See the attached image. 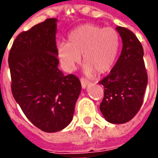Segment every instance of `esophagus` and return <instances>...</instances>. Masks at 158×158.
I'll return each instance as SVG.
<instances>
[{
	"mask_svg": "<svg viewBox=\"0 0 158 158\" xmlns=\"http://www.w3.org/2000/svg\"><path fill=\"white\" fill-rule=\"evenodd\" d=\"M80 82H81V85H82L83 89L86 88V86L89 84V81L87 79H85V78H81L80 79Z\"/></svg>",
	"mask_w": 158,
	"mask_h": 158,
	"instance_id": "34e87169",
	"label": "esophagus"
}]
</instances>
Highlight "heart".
Wrapping results in <instances>:
<instances>
[{
	"instance_id": "b5f03b06",
	"label": "heart",
	"mask_w": 158,
	"mask_h": 158,
	"mask_svg": "<svg viewBox=\"0 0 158 158\" xmlns=\"http://www.w3.org/2000/svg\"><path fill=\"white\" fill-rule=\"evenodd\" d=\"M120 35L111 27L85 24L68 36V43L58 46V58L63 67L71 71L81 62L87 73H105L115 64L120 48Z\"/></svg>"
}]
</instances>
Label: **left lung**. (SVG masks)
Wrapping results in <instances>:
<instances>
[{
	"instance_id": "1",
	"label": "left lung",
	"mask_w": 158,
	"mask_h": 158,
	"mask_svg": "<svg viewBox=\"0 0 158 158\" xmlns=\"http://www.w3.org/2000/svg\"><path fill=\"white\" fill-rule=\"evenodd\" d=\"M116 30L122 39V50L110 74L100 80L104 98L100 110L106 121L123 124L135 116L143 103L148 73L143 48L132 31L122 27Z\"/></svg>"
}]
</instances>
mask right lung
Listing matches in <instances>:
<instances>
[{
  "label": "right lung",
  "mask_w": 158,
  "mask_h": 158,
  "mask_svg": "<svg viewBox=\"0 0 158 158\" xmlns=\"http://www.w3.org/2000/svg\"><path fill=\"white\" fill-rule=\"evenodd\" d=\"M57 19L48 18L21 32L13 42L8 64L11 92L27 118L45 132H56L73 119L81 83L58 69Z\"/></svg>",
  "instance_id": "obj_1"
}]
</instances>
